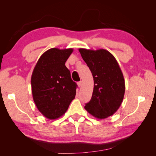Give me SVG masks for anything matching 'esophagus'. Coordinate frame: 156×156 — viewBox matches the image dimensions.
Masks as SVG:
<instances>
[{
  "instance_id": "esophagus-1",
  "label": "esophagus",
  "mask_w": 156,
  "mask_h": 156,
  "mask_svg": "<svg viewBox=\"0 0 156 156\" xmlns=\"http://www.w3.org/2000/svg\"><path fill=\"white\" fill-rule=\"evenodd\" d=\"M82 84H83V82H82V81L78 82V85L79 87H80L82 86Z\"/></svg>"
}]
</instances>
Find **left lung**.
Instances as JSON below:
<instances>
[{"label": "left lung", "mask_w": 156, "mask_h": 156, "mask_svg": "<svg viewBox=\"0 0 156 156\" xmlns=\"http://www.w3.org/2000/svg\"><path fill=\"white\" fill-rule=\"evenodd\" d=\"M78 50L94 81L91 99L84 109L95 118L105 119L116 112L122 102L125 91L122 72L115 57L107 50Z\"/></svg>", "instance_id": "obj_1"}]
</instances>
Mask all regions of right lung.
I'll return each instance as SVG.
<instances>
[{
    "label": "right lung",
    "mask_w": 156,
    "mask_h": 156,
    "mask_svg": "<svg viewBox=\"0 0 156 156\" xmlns=\"http://www.w3.org/2000/svg\"><path fill=\"white\" fill-rule=\"evenodd\" d=\"M73 49L51 48L42 54L31 78L34 101L39 112L50 120L65 114L75 98L77 84L65 62Z\"/></svg>",
    "instance_id": "add662e5"
}]
</instances>
